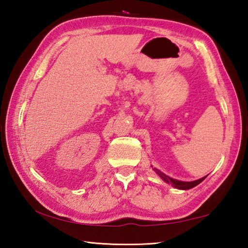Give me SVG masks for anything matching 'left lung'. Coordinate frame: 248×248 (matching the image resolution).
<instances>
[{
	"instance_id": "1",
	"label": "left lung",
	"mask_w": 248,
	"mask_h": 248,
	"mask_svg": "<svg viewBox=\"0 0 248 248\" xmlns=\"http://www.w3.org/2000/svg\"><path fill=\"white\" fill-rule=\"evenodd\" d=\"M151 167L153 168V166H151ZM153 170H154V172H155L159 176V177H160L164 181V183L170 184L174 186V188L179 189V190H189V189L194 188V186H196L197 185H200L202 181L207 177V176H205V177H202L201 179H197V180H193V181H181V180H177V179H174L172 177H170V176L162 173L161 170H159L156 168H153Z\"/></svg>"
}]
</instances>
